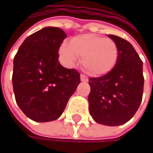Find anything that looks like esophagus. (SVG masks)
Masks as SVG:
<instances>
[{
	"instance_id": "34e87169",
	"label": "esophagus",
	"mask_w": 153,
	"mask_h": 153,
	"mask_svg": "<svg viewBox=\"0 0 153 153\" xmlns=\"http://www.w3.org/2000/svg\"><path fill=\"white\" fill-rule=\"evenodd\" d=\"M80 80H81V81H84V82H87V81L88 80V77L86 76V75L80 74Z\"/></svg>"
}]
</instances>
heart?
Instances as JSON below:
<instances>
[{
	"instance_id": "heart-1",
	"label": "heart",
	"mask_w": 153,
	"mask_h": 153,
	"mask_svg": "<svg viewBox=\"0 0 153 153\" xmlns=\"http://www.w3.org/2000/svg\"><path fill=\"white\" fill-rule=\"evenodd\" d=\"M59 53L67 65H73L78 56L81 57L83 69L92 76H102L110 73L119 57V48L113 40L92 33L73 38L70 44L62 45Z\"/></svg>"
}]
</instances>
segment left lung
Listing matches in <instances>:
<instances>
[{"label":"left lung","instance_id":"8db88e82","mask_svg":"<svg viewBox=\"0 0 153 153\" xmlns=\"http://www.w3.org/2000/svg\"><path fill=\"white\" fill-rule=\"evenodd\" d=\"M119 48L114 68L105 75L89 78V113L99 124L119 126L137 112L143 98V62L128 41L108 35Z\"/></svg>","mask_w":153,"mask_h":153}]
</instances>
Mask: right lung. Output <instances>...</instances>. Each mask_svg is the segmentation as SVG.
I'll list each match as a JSON object with an SVG mask.
<instances>
[{"label":"right lung","instance_id":"obj_1","mask_svg":"<svg viewBox=\"0 0 153 153\" xmlns=\"http://www.w3.org/2000/svg\"><path fill=\"white\" fill-rule=\"evenodd\" d=\"M65 38L62 29L45 27L28 36L14 57L16 102L34 121L58 119L80 83L76 70L65 68L58 61V50Z\"/></svg>","mask_w":153,"mask_h":153}]
</instances>
